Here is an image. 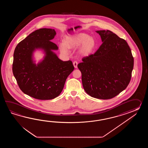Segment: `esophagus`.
I'll return each mask as SVG.
<instances>
[{
    "mask_svg": "<svg viewBox=\"0 0 148 148\" xmlns=\"http://www.w3.org/2000/svg\"><path fill=\"white\" fill-rule=\"evenodd\" d=\"M73 66H74V67H75V68H77V66H78V62H77V61H74V62H73Z\"/></svg>",
    "mask_w": 148,
    "mask_h": 148,
    "instance_id": "obj_1",
    "label": "esophagus"
}]
</instances>
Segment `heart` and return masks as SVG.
Returning <instances> with one entry per match:
<instances>
[{
	"instance_id": "heart-1",
	"label": "heart",
	"mask_w": 148,
	"mask_h": 148,
	"mask_svg": "<svg viewBox=\"0 0 148 148\" xmlns=\"http://www.w3.org/2000/svg\"><path fill=\"white\" fill-rule=\"evenodd\" d=\"M81 45L80 53L84 56H88L94 50L96 43L93 38L89 37V35L85 33L67 36L64 39V43L60 44V52L67 54L69 53L68 49H74Z\"/></svg>"
}]
</instances>
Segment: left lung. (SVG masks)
Returning <instances> with one entry per match:
<instances>
[{"instance_id": "1", "label": "left lung", "mask_w": 148, "mask_h": 148, "mask_svg": "<svg viewBox=\"0 0 148 148\" xmlns=\"http://www.w3.org/2000/svg\"><path fill=\"white\" fill-rule=\"evenodd\" d=\"M96 32L103 43L94 54L84 58L78 68L85 91L92 97L108 99L129 85L134 59L125 40L109 30Z\"/></svg>"}]
</instances>
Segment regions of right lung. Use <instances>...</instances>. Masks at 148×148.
<instances>
[{
  "mask_svg": "<svg viewBox=\"0 0 148 148\" xmlns=\"http://www.w3.org/2000/svg\"><path fill=\"white\" fill-rule=\"evenodd\" d=\"M56 34L51 28L36 30L20 42L14 51V75L21 90L35 99L49 100L58 97L74 70L71 61H63L53 52L58 49L50 41ZM36 49L43 50L45 54L38 64L33 60Z\"/></svg>",
  "mask_w": 148,
  "mask_h": 148,
  "instance_id": "1",
  "label": "right lung"
}]
</instances>
